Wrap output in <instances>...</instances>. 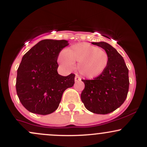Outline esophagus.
<instances>
[{
  "label": "esophagus",
  "instance_id": "esophagus-1",
  "mask_svg": "<svg viewBox=\"0 0 147 147\" xmlns=\"http://www.w3.org/2000/svg\"><path fill=\"white\" fill-rule=\"evenodd\" d=\"M79 80H81V78H80V77H79V75H76L75 77V82H78V81H79Z\"/></svg>",
  "mask_w": 147,
  "mask_h": 147
}]
</instances>
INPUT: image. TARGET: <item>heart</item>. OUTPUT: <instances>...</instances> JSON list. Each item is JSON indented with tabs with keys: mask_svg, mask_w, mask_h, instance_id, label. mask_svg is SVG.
<instances>
[{
	"mask_svg": "<svg viewBox=\"0 0 147 147\" xmlns=\"http://www.w3.org/2000/svg\"><path fill=\"white\" fill-rule=\"evenodd\" d=\"M107 52L88 43L77 44L65 49L58 57V62L63 68L70 70L78 63L77 69L84 77L93 79L105 71L109 64Z\"/></svg>",
	"mask_w": 147,
	"mask_h": 147,
	"instance_id": "b5f03b06",
	"label": "heart"
}]
</instances>
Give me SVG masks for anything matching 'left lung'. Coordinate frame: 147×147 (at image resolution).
Wrapping results in <instances>:
<instances>
[{"mask_svg":"<svg viewBox=\"0 0 147 147\" xmlns=\"http://www.w3.org/2000/svg\"><path fill=\"white\" fill-rule=\"evenodd\" d=\"M92 44L107 52L109 64L102 75L92 80H82L85 88L81 99L87 110L105 115L115 111L125 101L129 87V70L122 55L110 44L103 41Z\"/></svg>","mask_w":147,"mask_h":147,"instance_id":"8db88e82","label":"left lung"}]
</instances>
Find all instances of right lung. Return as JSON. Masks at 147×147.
Here are the masks:
<instances>
[{"mask_svg": "<svg viewBox=\"0 0 147 147\" xmlns=\"http://www.w3.org/2000/svg\"><path fill=\"white\" fill-rule=\"evenodd\" d=\"M66 40L44 39L23 55L17 70L16 89L20 102L30 112L48 115L59 107L63 92L75 84V74L59 75L57 59Z\"/></svg>", "mask_w": 147, "mask_h": 147, "instance_id": "obj_1", "label": "right lung"}]
</instances>
